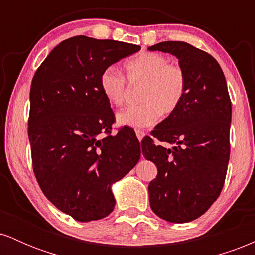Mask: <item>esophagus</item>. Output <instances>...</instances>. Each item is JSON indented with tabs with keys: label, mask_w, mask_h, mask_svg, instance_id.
<instances>
[{
	"label": "esophagus",
	"mask_w": 255,
	"mask_h": 255,
	"mask_svg": "<svg viewBox=\"0 0 255 255\" xmlns=\"http://www.w3.org/2000/svg\"><path fill=\"white\" fill-rule=\"evenodd\" d=\"M135 134H136V137L139 140H141L142 137H144L146 135V133L144 130H140V129H135Z\"/></svg>",
	"instance_id": "obj_1"
}]
</instances>
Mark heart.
<instances>
[{
  "instance_id": "b5f03b06",
  "label": "heart",
  "mask_w": 255,
  "mask_h": 255,
  "mask_svg": "<svg viewBox=\"0 0 255 255\" xmlns=\"http://www.w3.org/2000/svg\"><path fill=\"white\" fill-rule=\"evenodd\" d=\"M130 85H141L137 95L140 104L118 114L119 125L135 128L150 127L160 115L168 116L177 109L187 90L186 72L180 64L169 62L158 52H142L125 66ZM99 89L113 107H121L127 96L125 78L114 68H107L99 78Z\"/></svg>"
}]
</instances>
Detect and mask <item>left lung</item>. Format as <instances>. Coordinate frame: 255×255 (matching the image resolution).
I'll use <instances>...</instances> for the list:
<instances>
[{"mask_svg":"<svg viewBox=\"0 0 255 255\" xmlns=\"http://www.w3.org/2000/svg\"><path fill=\"white\" fill-rule=\"evenodd\" d=\"M148 50L176 56L187 77L181 104L141 141L142 154L158 170L148 184L150 205L158 217L187 223L206 212L224 186L231 101L221 66L206 51L184 42H162ZM154 138L174 147L154 144Z\"/></svg>","mask_w":255,"mask_h":255,"instance_id":"obj_1","label":"left lung"}]
</instances>
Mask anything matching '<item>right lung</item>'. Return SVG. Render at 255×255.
<instances>
[{"label": "right lung", "mask_w": 255, "mask_h": 255, "mask_svg": "<svg viewBox=\"0 0 255 255\" xmlns=\"http://www.w3.org/2000/svg\"><path fill=\"white\" fill-rule=\"evenodd\" d=\"M140 50L135 44L86 36L55 46L30 91L28 139L40 189L79 222L107 217L111 184L139 162L140 142L127 129L111 135L115 115L99 89L102 72Z\"/></svg>", "instance_id": "add662e5"}]
</instances>
